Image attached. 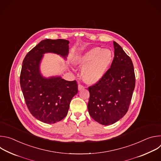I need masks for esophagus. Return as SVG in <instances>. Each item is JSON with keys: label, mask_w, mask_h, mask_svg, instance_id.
I'll return each mask as SVG.
<instances>
[{"label": "esophagus", "mask_w": 161, "mask_h": 161, "mask_svg": "<svg viewBox=\"0 0 161 161\" xmlns=\"http://www.w3.org/2000/svg\"><path fill=\"white\" fill-rule=\"evenodd\" d=\"M78 90L79 91H80V90H83L85 88H84V86H83V85H78Z\"/></svg>", "instance_id": "1"}]
</instances>
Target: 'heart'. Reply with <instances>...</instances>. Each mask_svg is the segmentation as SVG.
Returning a JSON list of instances; mask_svg holds the SVG:
<instances>
[{"instance_id":"b5f03b06","label":"heart","mask_w":161,"mask_h":161,"mask_svg":"<svg viewBox=\"0 0 161 161\" xmlns=\"http://www.w3.org/2000/svg\"><path fill=\"white\" fill-rule=\"evenodd\" d=\"M113 58L111 50L96 47L76 57L75 63L83 68L81 78L83 81L88 85H94L98 83L108 72Z\"/></svg>"}]
</instances>
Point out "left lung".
<instances>
[{"label":"left lung","instance_id":"8db88e82","mask_svg":"<svg viewBox=\"0 0 161 161\" xmlns=\"http://www.w3.org/2000/svg\"><path fill=\"white\" fill-rule=\"evenodd\" d=\"M114 58L108 72L89 86L88 110L98 123L108 125L121 119L128 111L135 87L132 62L122 48L113 41Z\"/></svg>","mask_w":161,"mask_h":161}]
</instances>
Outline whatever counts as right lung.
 <instances>
[{
  "label": "right lung",
  "instance_id": "obj_1",
  "mask_svg": "<svg viewBox=\"0 0 161 161\" xmlns=\"http://www.w3.org/2000/svg\"><path fill=\"white\" fill-rule=\"evenodd\" d=\"M69 43L65 39H44L25 56L20 74V86L29 110L37 120L55 124L67 114L72 98L78 93L75 80L60 76L45 78L40 71L43 55L53 53L66 58Z\"/></svg>",
  "mask_w": 161,
  "mask_h": 161
}]
</instances>
